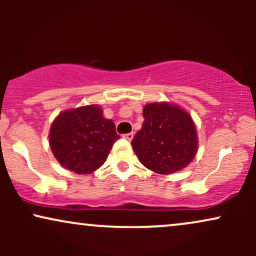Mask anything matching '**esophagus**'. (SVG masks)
I'll return each instance as SVG.
<instances>
[{"label":"esophagus","mask_w":256,"mask_h":256,"mask_svg":"<svg viewBox=\"0 0 256 256\" xmlns=\"http://www.w3.org/2000/svg\"><path fill=\"white\" fill-rule=\"evenodd\" d=\"M134 132H128V134H124V138H126V140H131L132 138H134Z\"/></svg>","instance_id":"obj_1"}]
</instances>
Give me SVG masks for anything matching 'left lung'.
Listing matches in <instances>:
<instances>
[{
	"label": "left lung",
	"mask_w": 256,
	"mask_h": 256,
	"mask_svg": "<svg viewBox=\"0 0 256 256\" xmlns=\"http://www.w3.org/2000/svg\"><path fill=\"white\" fill-rule=\"evenodd\" d=\"M142 128L131 144L146 168L171 174L186 167L198 152V132L188 112L167 102L143 108Z\"/></svg>",
	"instance_id": "1"
}]
</instances>
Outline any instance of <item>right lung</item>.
Masks as SVG:
<instances>
[{
  "label": "right lung",
  "instance_id": "1",
  "mask_svg": "<svg viewBox=\"0 0 256 256\" xmlns=\"http://www.w3.org/2000/svg\"><path fill=\"white\" fill-rule=\"evenodd\" d=\"M120 136L116 125L104 119L98 106L64 110L52 122V152L61 166L78 174H89L104 164Z\"/></svg>",
  "mask_w": 256,
  "mask_h": 256
}]
</instances>
